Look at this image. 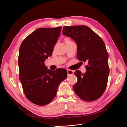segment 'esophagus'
<instances>
[{
	"label": "esophagus",
	"instance_id": "obj_1",
	"mask_svg": "<svg viewBox=\"0 0 127 127\" xmlns=\"http://www.w3.org/2000/svg\"><path fill=\"white\" fill-rule=\"evenodd\" d=\"M67 74L68 75L74 74V71L70 69H67Z\"/></svg>",
	"mask_w": 127,
	"mask_h": 127
}]
</instances>
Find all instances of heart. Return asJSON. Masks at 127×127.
<instances>
[{"mask_svg": "<svg viewBox=\"0 0 127 127\" xmlns=\"http://www.w3.org/2000/svg\"><path fill=\"white\" fill-rule=\"evenodd\" d=\"M70 41L69 40H68V39H66V40H65V42H66V41Z\"/></svg>", "mask_w": 127, "mask_h": 127, "instance_id": "heart-1", "label": "heart"}]
</instances>
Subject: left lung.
Listing matches in <instances>:
<instances>
[{
	"label": "left lung",
	"mask_w": 127,
	"mask_h": 127,
	"mask_svg": "<svg viewBox=\"0 0 127 127\" xmlns=\"http://www.w3.org/2000/svg\"><path fill=\"white\" fill-rule=\"evenodd\" d=\"M63 34L76 42L77 59L88 62L85 73L79 70L74 72L77 77L73 86L75 93L85 101H95L104 92L109 75V55L104 42L85 25L64 26Z\"/></svg>",
	"instance_id": "8db88e82"
}]
</instances>
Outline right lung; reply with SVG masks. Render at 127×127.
I'll list each match as a JSON object with an SVG mask.
<instances>
[{
    "mask_svg": "<svg viewBox=\"0 0 127 127\" xmlns=\"http://www.w3.org/2000/svg\"><path fill=\"white\" fill-rule=\"evenodd\" d=\"M61 29H37L25 38L20 47V80L26 98L38 105L50 103L59 84L67 77L65 69L50 70L44 64L45 59L52 56Z\"/></svg>",
    "mask_w": 127,
    "mask_h": 127,
    "instance_id": "right-lung-1",
    "label": "right lung"
}]
</instances>
